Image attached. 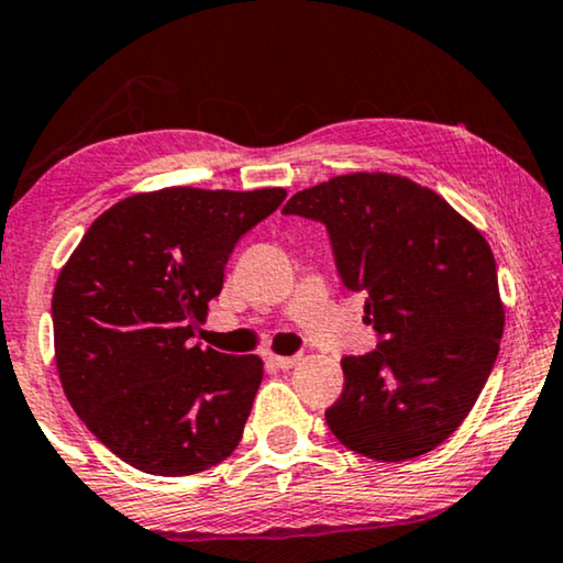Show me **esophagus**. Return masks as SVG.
<instances>
[{
    "label": "esophagus",
    "instance_id": "esophagus-1",
    "mask_svg": "<svg viewBox=\"0 0 563 563\" xmlns=\"http://www.w3.org/2000/svg\"><path fill=\"white\" fill-rule=\"evenodd\" d=\"M266 361H268V364H272V366L284 368V372H287V368L299 364V356H276V353H272V356H268Z\"/></svg>",
    "mask_w": 563,
    "mask_h": 563
}]
</instances>
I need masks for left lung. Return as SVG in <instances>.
I'll return each mask as SVG.
<instances>
[{"label": "left lung", "mask_w": 563, "mask_h": 563, "mask_svg": "<svg viewBox=\"0 0 563 563\" xmlns=\"http://www.w3.org/2000/svg\"><path fill=\"white\" fill-rule=\"evenodd\" d=\"M282 212L325 222L341 279L366 297L364 320L382 335L376 351L341 361L328 428L374 461L433 451L472 412L497 361L505 305L489 243L399 174L333 176Z\"/></svg>", "instance_id": "left-lung-1"}]
</instances>
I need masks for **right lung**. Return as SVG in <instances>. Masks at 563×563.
<instances>
[{
  "mask_svg": "<svg viewBox=\"0 0 563 563\" xmlns=\"http://www.w3.org/2000/svg\"><path fill=\"white\" fill-rule=\"evenodd\" d=\"M282 187H166L91 222L53 289L60 387L125 464L189 476L241 443L264 379L258 356L191 345L241 235L284 202Z\"/></svg>",
  "mask_w": 563,
  "mask_h": 563,
  "instance_id": "obj_1",
  "label": "right lung"
}]
</instances>
